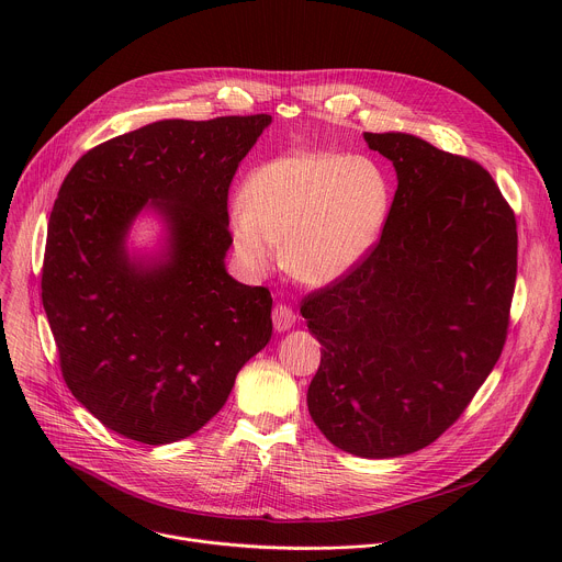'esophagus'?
<instances>
[{"label": "esophagus", "instance_id": "obj_1", "mask_svg": "<svg viewBox=\"0 0 562 562\" xmlns=\"http://www.w3.org/2000/svg\"><path fill=\"white\" fill-rule=\"evenodd\" d=\"M295 325V313L286 304H276L273 306V327L276 331H289Z\"/></svg>", "mask_w": 562, "mask_h": 562}]
</instances>
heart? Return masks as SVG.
<instances>
[{"instance_id": "obj_1", "label": "heart", "mask_w": 562, "mask_h": 562, "mask_svg": "<svg viewBox=\"0 0 562 562\" xmlns=\"http://www.w3.org/2000/svg\"><path fill=\"white\" fill-rule=\"evenodd\" d=\"M389 211V182L364 155L278 157L245 182L231 215L233 247L251 271L269 267L273 243L289 276L323 286L373 247Z\"/></svg>"}]
</instances>
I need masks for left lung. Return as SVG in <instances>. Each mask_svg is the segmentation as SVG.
<instances>
[{
    "label": "left lung",
    "instance_id": "1",
    "mask_svg": "<svg viewBox=\"0 0 562 562\" xmlns=\"http://www.w3.org/2000/svg\"><path fill=\"white\" fill-rule=\"evenodd\" d=\"M397 189L378 243L300 306L323 345L306 393L331 445L397 458L440 438L498 362L516 215L477 162L407 133H364Z\"/></svg>",
    "mask_w": 562,
    "mask_h": 562
}]
</instances>
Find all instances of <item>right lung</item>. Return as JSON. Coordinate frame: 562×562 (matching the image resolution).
Masks as SVG:
<instances>
[{
    "label": "right lung",
    "instance_id": "right-lung-1",
    "mask_svg": "<svg viewBox=\"0 0 562 562\" xmlns=\"http://www.w3.org/2000/svg\"><path fill=\"white\" fill-rule=\"evenodd\" d=\"M271 115L162 120L113 137L64 178L48 220L42 302L70 393L144 445L202 429L237 371L271 340V293L224 269L228 187ZM142 207L168 222V251L131 261Z\"/></svg>",
    "mask_w": 562,
    "mask_h": 562
}]
</instances>
